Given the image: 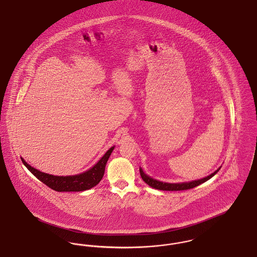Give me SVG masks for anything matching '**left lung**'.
Here are the masks:
<instances>
[{
	"label": "left lung",
	"mask_w": 257,
	"mask_h": 257,
	"mask_svg": "<svg viewBox=\"0 0 257 257\" xmlns=\"http://www.w3.org/2000/svg\"><path fill=\"white\" fill-rule=\"evenodd\" d=\"M220 170V168L213 172L212 174L208 175L206 177L202 178V179H198V180H195V181H191V182H183V183H166V182H161L156 179H153L151 177H149L147 174H146L144 171L140 168V173L141 176L143 178V180L149 185L150 187L157 189V190H162V191H184V190H189L192 188H195L196 186L200 185V184L206 182L210 178H212L218 171Z\"/></svg>",
	"instance_id": "1"
}]
</instances>
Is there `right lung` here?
<instances>
[{
	"instance_id": "obj_1",
	"label": "right lung",
	"mask_w": 257,
	"mask_h": 257,
	"mask_svg": "<svg viewBox=\"0 0 257 257\" xmlns=\"http://www.w3.org/2000/svg\"><path fill=\"white\" fill-rule=\"evenodd\" d=\"M113 148L114 147H110V149L104 154V156L88 171L82 172L80 174L70 175V176H56L45 172H41L33 168L32 166H30L23 158H21V160L25 166L27 167V169L31 171L37 179H39L42 183L45 184L54 191L82 192V191H86L93 188L101 181L105 172L106 164L110 158Z\"/></svg>"
}]
</instances>
